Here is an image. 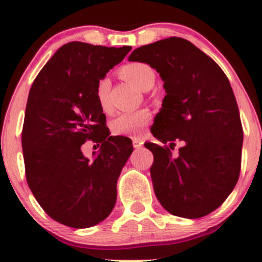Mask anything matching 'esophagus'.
<instances>
[{
    "instance_id": "obj_1",
    "label": "esophagus",
    "mask_w": 262,
    "mask_h": 262,
    "mask_svg": "<svg viewBox=\"0 0 262 262\" xmlns=\"http://www.w3.org/2000/svg\"><path fill=\"white\" fill-rule=\"evenodd\" d=\"M144 141L140 139V138H133V146L135 149H140L143 146Z\"/></svg>"
}]
</instances>
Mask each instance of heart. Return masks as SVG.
I'll return each instance as SVG.
<instances>
[{
    "label": "heart",
    "instance_id": "1",
    "mask_svg": "<svg viewBox=\"0 0 262 262\" xmlns=\"http://www.w3.org/2000/svg\"><path fill=\"white\" fill-rule=\"evenodd\" d=\"M119 75L128 82L133 83L140 90H148L154 85L155 71L145 62H128L119 69ZM110 89L111 81L108 77H101L96 83V98L103 111L110 110ZM151 119V113L148 110L130 111L118 114L112 122V132L116 135L138 137L144 127Z\"/></svg>",
    "mask_w": 262,
    "mask_h": 262
}]
</instances>
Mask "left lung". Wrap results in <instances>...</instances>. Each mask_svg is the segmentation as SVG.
I'll use <instances>...</instances> for the list:
<instances>
[{
    "label": "left lung",
    "mask_w": 262,
    "mask_h": 262,
    "mask_svg": "<svg viewBox=\"0 0 262 262\" xmlns=\"http://www.w3.org/2000/svg\"><path fill=\"white\" fill-rule=\"evenodd\" d=\"M129 61L149 64L164 81L166 96L151 133L161 143H185L179 155L146 143L159 202L171 214L196 219L209 214L235 187L242 167L243 127L230 82L196 45L171 37L133 50Z\"/></svg>",
    "instance_id": "left-lung-1"
}]
</instances>
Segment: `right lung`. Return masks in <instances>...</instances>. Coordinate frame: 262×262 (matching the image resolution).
<instances>
[{
    "label": "right lung",
    "mask_w": 262,
    "mask_h": 262,
    "mask_svg": "<svg viewBox=\"0 0 262 262\" xmlns=\"http://www.w3.org/2000/svg\"><path fill=\"white\" fill-rule=\"evenodd\" d=\"M130 49L62 45L29 91L22 130L27 182L45 213L68 227H93L116 204L117 180L133 146L129 138L110 137L95 90ZM87 140L101 144L93 161L80 149Z\"/></svg>",
    "instance_id": "add662e5"
}]
</instances>
